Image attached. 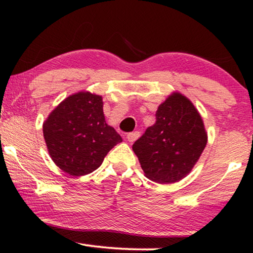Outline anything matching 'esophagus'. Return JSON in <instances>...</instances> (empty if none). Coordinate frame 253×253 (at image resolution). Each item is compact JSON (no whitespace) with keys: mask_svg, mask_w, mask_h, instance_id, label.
Segmentation results:
<instances>
[{"mask_svg":"<svg viewBox=\"0 0 253 253\" xmlns=\"http://www.w3.org/2000/svg\"><path fill=\"white\" fill-rule=\"evenodd\" d=\"M139 135H140V133H139V132L128 133V134H127V140H128L129 143H134L136 139L139 138Z\"/></svg>","mask_w":253,"mask_h":253,"instance_id":"34e87169","label":"esophagus"}]
</instances>
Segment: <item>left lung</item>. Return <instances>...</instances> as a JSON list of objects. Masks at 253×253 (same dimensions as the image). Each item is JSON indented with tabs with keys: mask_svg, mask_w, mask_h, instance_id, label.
<instances>
[{
	"mask_svg": "<svg viewBox=\"0 0 253 253\" xmlns=\"http://www.w3.org/2000/svg\"><path fill=\"white\" fill-rule=\"evenodd\" d=\"M207 145L202 118L189 98L171 94L156 112V123L133 144L145 176L173 183L190 172Z\"/></svg>",
	"mask_w": 253,
	"mask_h": 253,
	"instance_id": "8db88e82",
	"label": "left lung"
}]
</instances>
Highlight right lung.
Listing matches in <instances>:
<instances>
[{"label": "right lung", "mask_w": 253, "mask_h": 253, "mask_svg": "<svg viewBox=\"0 0 253 253\" xmlns=\"http://www.w3.org/2000/svg\"><path fill=\"white\" fill-rule=\"evenodd\" d=\"M52 161L70 176L88 175L121 143L120 134L107 125L100 95L81 91L66 97L42 125Z\"/></svg>", "instance_id": "right-lung-1"}]
</instances>
